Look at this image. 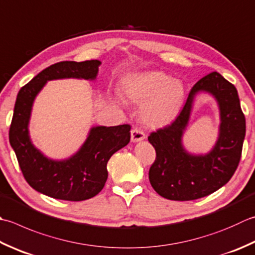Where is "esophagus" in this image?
Returning a JSON list of instances; mask_svg holds the SVG:
<instances>
[{"mask_svg": "<svg viewBox=\"0 0 255 255\" xmlns=\"http://www.w3.org/2000/svg\"><path fill=\"white\" fill-rule=\"evenodd\" d=\"M144 138H146V134H144L143 131H141L140 129L133 128L132 130H131V141L132 142H137V141L143 140Z\"/></svg>", "mask_w": 255, "mask_h": 255, "instance_id": "esophagus-1", "label": "esophagus"}]
</instances>
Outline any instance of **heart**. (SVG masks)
Returning <instances> with one entry per match:
<instances>
[{
  "instance_id": "obj_1",
  "label": "heart",
  "mask_w": 255,
  "mask_h": 255,
  "mask_svg": "<svg viewBox=\"0 0 255 255\" xmlns=\"http://www.w3.org/2000/svg\"><path fill=\"white\" fill-rule=\"evenodd\" d=\"M124 93L129 101L142 104L141 119L150 127H163L178 117L186 96L180 79L158 71L130 75L124 81Z\"/></svg>"
}]
</instances>
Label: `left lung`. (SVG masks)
<instances>
[{
	"mask_svg": "<svg viewBox=\"0 0 255 255\" xmlns=\"http://www.w3.org/2000/svg\"><path fill=\"white\" fill-rule=\"evenodd\" d=\"M201 91L216 98L221 111L219 137L206 155H191L182 144L194 98ZM246 117L237 88L221 74L212 72L191 88L182 111L171 125L148 137L156 160L149 169V181L161 197L174 201H189L209 196L223 187L236 172L241 159Z\"/></svg>",
	"mask_w": 255,
	"mask_h": 255,
	"instance_id": "obj_1",
	"label": "left lung"
}]
</instances>
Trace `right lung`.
<instances>
[{"label": "right lung", "mask_w": 255, "mask_h": 255, "mask_svg": "<svg viewBox=\"0 0 255 255\" xmlns=\"http://www.w3.org/2000/svg\"><path fill=\"white\" fill-rule=\"evenodd\" d=\"M97 59L59 62L43 69L17 94L9 127V143L16 154L25 180L45 196L67 201H83L96 196L106 183L107 162L130 141V126L93 127L81 149L65 160H53L34 146L28 133L33 103L48 81L62 78H96Z\"/></svg>", "instance_id": "1"}]
</instances>
